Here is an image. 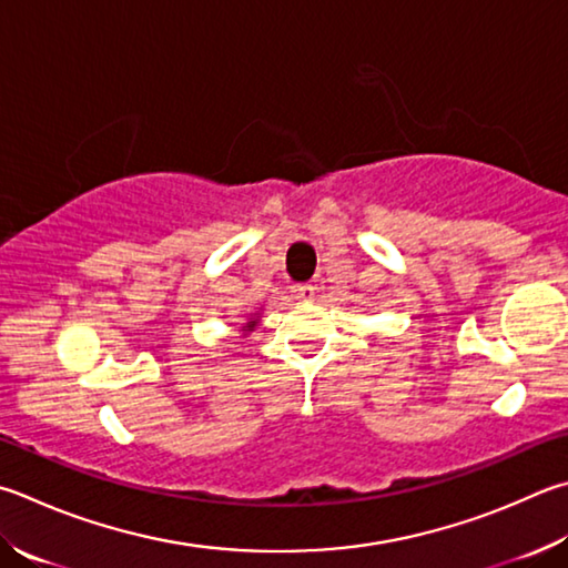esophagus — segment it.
I'll return each mask as SVG.
<instances>
[{"label": "esophagus", "mask_w": 568, "mask_h": 568, "mask_svg": "<svg viewBox=\"0 0 568 568\" xmlns=\"http://www.w3.org/2000/svg\"><path fill=\"white\" fill-rule=\"evenodd\" d=\"M315 291H317V287L313 283H303V285L295 287V295L301 297V301L311 303V301H315Z\"/></svg>", "instance_id": "obj_1"}]
</instances>
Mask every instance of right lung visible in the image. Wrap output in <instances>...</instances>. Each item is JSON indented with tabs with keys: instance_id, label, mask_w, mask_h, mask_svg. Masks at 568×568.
I'll return each mask as SVG.
<instances>
[{
	"instance_id": "add662e5",
	"label": "right lung",
	"mask_w": 568,
	"mask_h": 568,
	"mask_svg": "<svg viewBox=\"0 0 568 568\" xmlns=\"http://www.w3.org/2000/svg\"><path fill=\"white\" fill-rule=\"evenodd\" d=\"M255 323H257V320H255V317H251V323H245V327L251 329V327H255Z\"/></svg>"
}]
</instances>
